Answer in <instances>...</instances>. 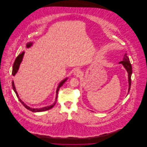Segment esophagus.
I'll return each mask as SVG.
<instances>
[{
	"mask_svg": "<svg viewBox=\"0 0 147 147\" xmlns=\"http://www.w3.org/2000/svg\"><path fill=\"white\" fill-rule=\"evenodd\" d=\"M80 74H81L80 70H79V69H76L73 71V75L76 76H79L80 75Z\"/></svg>",
	"mask_w": 147,
	"mask_h": 147,
	"instance_id": "34e87169",
	"label": "esophagus"
}]
</instances>
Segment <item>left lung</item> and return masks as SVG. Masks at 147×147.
I'll return each instance as SVG.
<instances>
[{
  "mask_svg": "<svg viewBox=\"0 0 147 147\" xmlns=\"http://www.w3.org/2000/svg\"><path fill=\"white\" fill-rule=\"evenodd\" d=\"M119 64H121L124 67V68L126 69L128 73V92L130 90L131 85V76L132 74V65L129 62V59L127 56V53H126L124 55L123 61L119 62ZM128 93L127 94V95Z\"/></svg>",
  "mask_w": 147,
  "mask_h": 147,
  "instance_id": "1",
  "label": "left lung"
}]
</instances>
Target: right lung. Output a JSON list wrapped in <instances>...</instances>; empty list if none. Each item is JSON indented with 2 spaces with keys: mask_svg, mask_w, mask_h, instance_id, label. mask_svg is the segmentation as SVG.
Segmentation results:
<instances>
[{
  "mask_svg": "<svg viewBox=\"0 0 147 147\" xmlns=\"http://www.w3.org/2000/svg\"><path fill=\"white\" fill-rule=\"evenodd\" d=\"M33 45V42H28V43H26V48H30V47H31ZM24 54H25V51H23L21 53H20L18 56L16 57V58L15 59V62H14V64H13V70H12V75L13 76H15V74L17 73V72L18 71L19 69V67H20V64H21L22 61V59H23V57L24 56ZM68 79V78H66L65 79H64L63 80H62L59 84L58 85V87L57 88V90H56V100H55V102L52 104V105H49V106H45V107H43L42 108H32V107H29L28 106L26 105L24 102H23L22 100H21V98H19V96L18 94V92L16 91V88H15V84H14V81L13 80L12 81V86H13V89L14 90V92H15L16 95V96L18 97V98H19V100L20 101L21 104L22 105H24L27 109H28V110L32 111V112H42V111H47V110H49V109H52L56 103V101H57V96H58V91L60 89V88L63 85V84L67 81V80Z\"/></svg>",
  "mask_w": 147,
  "mask_h": 147,
  "instance_id": "obj_1",
  "label": "right lung"
}]
</instances>
